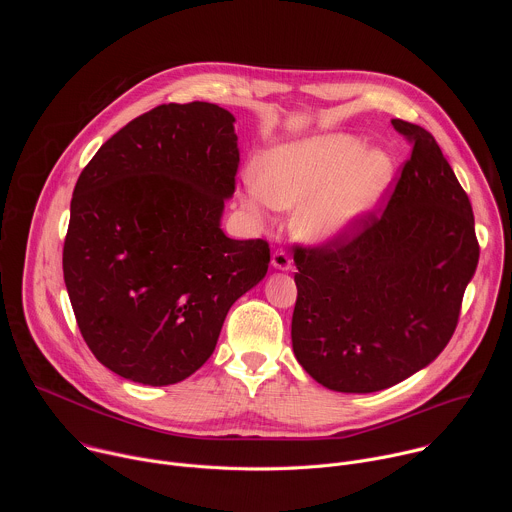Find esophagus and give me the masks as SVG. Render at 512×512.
Returning <instances> with one entry per match:
<instances>
[{
  "label": "esophagus",
  "instance_id": "esophagus-1",
  "mask_svg": "<svg viewBox=\"0 0 512 512\" xmlns=\"http://www.w3.org/2000/svg\"><path fill=\"white\" fill-rule=\"evenodd\" d=\"M271 265L275 269H279V271H289L291 269V259H289V255L285 251H275L271 255Z\"/></svg>",
  "mask_w": 512,
  "mask_h": 512
}]
</instances>
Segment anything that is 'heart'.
<instances>
[{"mask_svg":"<svg viewBox=\"0 0 512 512\" xmlns=\"http://www.w3.org/2000/svg\"><path fill=\"white\" fill-rule=\"evenodd\" d=\"M393 160L383 150H364L352 135H324L275 145L257 160V176L245 178L243 208L265 223L273 208H298L294 231L324 245L344 235L367 214L393 180Z\"/></svg>","mask_w":512,"mask_h":512,"instance_id":"obj_1","label":"heart"}]
</instances>
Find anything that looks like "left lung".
<instances>
[{
  "label": "left lung",
  "instance_id": "1",
  "mask_svg": "<svg viewBox=\"0 0 512 512\" xmlns=\"http://www.w3.org/2000/svg\"><path fill=\"white\" fill-rule=\"evenodd\" d=\"M391 123L413 150L387 206L294 255V354L338 393L393 387L435 360L480 257L472 204L435 137L415 123Z\"/></svg>",
  "mask_w": 512,
  "mask_h": 512
}]
</instances>
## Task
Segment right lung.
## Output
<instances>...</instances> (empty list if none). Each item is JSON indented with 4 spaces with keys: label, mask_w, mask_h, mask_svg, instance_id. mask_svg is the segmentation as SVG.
I'll return each instance as SVG.
<instances>
[{
    "label": "right lung",
    "mask_w": 512,
    "mask_h": 512,
    "mask_svg": "<svg viewBox=\"0 0 512 512\" xmlns=\"http://www.w3.org/2000/svg\"><path fill=\"white\" fill-rule=\"evenodd\" d=\"M237 168L233 113L194 101L135 117L81 172L64 283L87 346L115 375L184 381L214 352L231 306L265 277L267 241L221 229Z\"/></svg>",
    "instance_id": "1"
}]
</instances>
